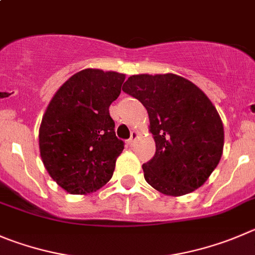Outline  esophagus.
<instances>
[{"instance_id": "34e87169", "label": "esophagus", "mask_w": 255, "mask_h": 255, "mask_svg": "<svg viewBox=\"0 0 255 255\" xmlns=\"http://www.w3.org/2000/svg\"><path fill=\"white\" fill-rule=\"evenodd\" d=\"M137 138H138V133L135 132V130H132V132H130V138L128 139V144H129V146H133V143H134V141Z\"/></svg>"}]
</instances>
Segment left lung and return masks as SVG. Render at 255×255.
Segmentation results:
<instances>
[{"mask_svg": "<svg viewBox=\"0 0 255 255\" xmlns=\"http://www.w3.org/2000/svg\"><path fill=\"white\" fill-rule=\"evenodd\" d=\"M122 90L147 109L156 142L153 158L143 163L144 180L168 196L203 186L224 148V126L205 93L176 74H138Z\"/></svg>", "mask_w": 255, "mask_h": 255, "instance_id": "obj_1", "label": "left lung"}]
</instances>
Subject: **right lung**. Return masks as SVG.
I'll return each mask as SVG.
<instances>
[{"mask_svg": "<svg viewBox=\"0 0 255 255\" xmlns=\"http://www.w3.org/2000/svg\"><path fill=\"white\" fill-rule=\"evenodd\" d=\"M125 74L84 69L52 97L39 129L40 156L51 178L73 195L103 187L125 148L109 106L121 94Z\"/></svg>", "mask_w": 255, "mask_h": 255, "instance_id": "obj_1", "label": "right lung"}]
</instances>
